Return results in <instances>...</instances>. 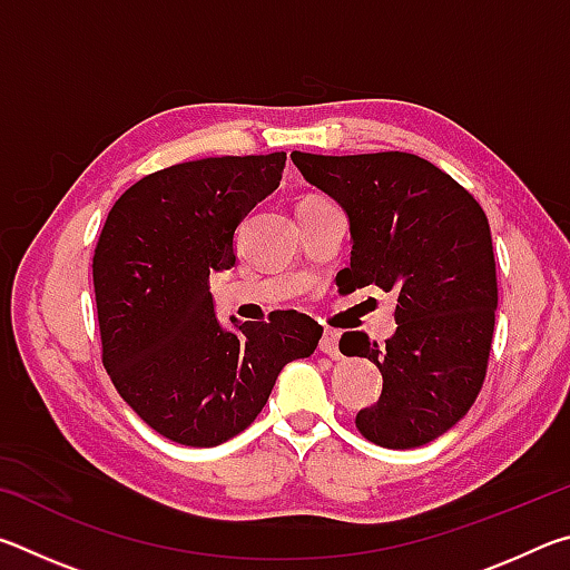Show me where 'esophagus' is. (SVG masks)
<instances>
[{
  "instance_id": "esophagus-1",
  "label": "esophagus",
  "mask_w": 570,
  "mask_h": 570,
  "mask_svg": "<svg viewBox=\"0 0 570 570\" xmlns=\"http://www.w3.org/2000/svg\"><path fill=\"white\" fill-rule=\"evenodd\" d=\"M320 350H322V354H326V356H332V360H336V356H340V334L332 332V330H326V332L322 334Z\"/></svg>"
}]
</instances>
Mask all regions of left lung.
<instances>
[{
  "label": "left lung",
  "mask_w": 570,
  "mask_h": 570,
  "mask_svg": "<svg viewBox=\"0 0 570 570\" xmlns=\"http://www.w3.org/2000/svg\"><path fill=\"white\" fill-rule=\"evenodd\" d=\"M292 160L350 220L352 264L336 286L397 294V330L382 346L364 332L340 342L382 372L380 400L356 428L390 450L428 445L465 417L485 380L498 308L488 218L460 183L410 153L294 150Z\"/></svg>",
  "instance_id": "obj_1"
}]
</instances>
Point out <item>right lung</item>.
<instances>
[{
	"label": "right lung",
	"mask_w": 570,
	"mask_h": 570,
	"mask_svg": "<svg viewBox=\"0 0 570 570\" xmlns=\"http://www.w3.org/2000/svg\"><path fill=\"white\" fill-rule=\"evenodd\" d=\"M286 153L180 163L115 200L92 258L102 362L138 417L178 445L246 430L322 326L298 312L224 324L208 276L236 264V230L278 188Z\"/></svg>",
	"instance_id": "right-lung-1"
}]
</instances>
